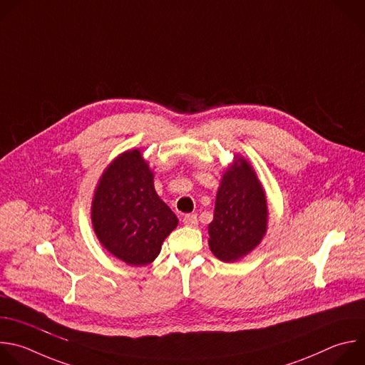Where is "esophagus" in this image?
I'll use <instances>...</instances> for the list:
<instances>
[{
  "instance_id": "34e87169",
  "label": "esophagus",
  "mask_w": 365,
  "mask_h": 365,
  "mask_svg": "<svg viewBox=\"0 0 365 365\" xmlns=\"http://www.w3.org/2000/svg\"><path fill=\"white\" fill-rule=\"evenodd\" d=\"M182 223L185 226H190V227H195L198 220H197V215L195 214H185L184 218H182Z\"/></svg>"
}]
</instances>
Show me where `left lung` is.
I'll return each instance as SVG.
<instances>
[{"instance_id": "8db88e82", "label": "left lung", "mask_w": 365, "mask_h": 365, "mask_svg": "<svg viewBox=\"0 0 365 365\" xmlns=\"http://www.w3.org/2000/svg\"><path fill=\"white\" fill-rule=\"evenodd\" d=\"M266 230V194L252 165L236 155L217 191L208 246L220 260L236 262L260 245Z\"/></svg>"}]
</instances>
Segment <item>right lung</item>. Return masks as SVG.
Returning a JSON list of instances; mask_svg holds the SVG:
<instances>
[{"mask_svg":"<svg viewBox=\"0 0 365 365\" xmlns=\"http://www.w3.org/2000/svg\"><path fill=\"white\" fill-rule=\"evenodd\" d=\"M92 225L102 246L130 266L154 262L177 227L178 218L157 194L139 150L120 154L103 171L92 201Z\"/></svg>","mask_w":365,"mask_h":365,"instance_id":"right-lung-1","label":"right lung"}]
</instances>
